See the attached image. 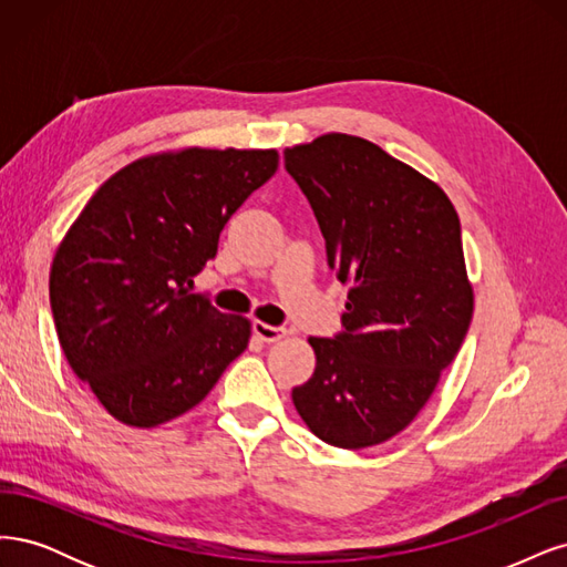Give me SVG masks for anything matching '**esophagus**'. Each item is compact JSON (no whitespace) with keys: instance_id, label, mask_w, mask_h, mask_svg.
Listing matches in <instances>:
<instances>
[{"instance_id":"1","label":"esophagus","mask_w":567,"mask_h":567,"mask_svg":"<svg viewBox=\"0 0 567 567\" xmlns=\"http://www.w3.org/2000/svg\"><path fill=\"white\" fill-rule=\"evenodd\" d=\"M254 337L266 341V343H272V341H280L282 337H287V330H285V327L266 324V322L257 320V322H254Z\"/></svg>"}]
</instances>
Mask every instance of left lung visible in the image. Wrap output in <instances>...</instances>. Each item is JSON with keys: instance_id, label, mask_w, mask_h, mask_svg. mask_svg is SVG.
Here are the masks:
<instances>
[{"instance_id": "8db88e82", "label": "left lung", "mask_w": 567, "mask_h": 567, "mask_svg": "<svg viewBox=\"0 0 567 567\" xmlns=\"http://www.w3.org/2000/svg\"><path fill=\"white\" fill-rule=\"evenodd\" d=\"M285 167L316 212L327 264L351 285L343 332L308 339L316 372L291 400L324 443H386L429 403L468 332L460 216L435 181L360 136L291 145Z\"/></svg>"}]
</instances>
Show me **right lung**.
Listing matches in <instances>:
<instances>
[{
	"label": "right lung",
	"mask_w": 567,
	"mask_h": 567,
	"mask_svg": "<svg viewBox=\"0 0 567 567\" xmlns=\"http://www.w3.org/2000/svg\"><path fill=\"white\" fill-rule=\"evenodd\" d=\"M278 151L145 155L91 195L49 272L61 349L117 422L155 429L203 403L251 337L190 295L218 235L278 172Z\"/></svg>",
	"instance_id": "obj_1"
}]
</instances>
